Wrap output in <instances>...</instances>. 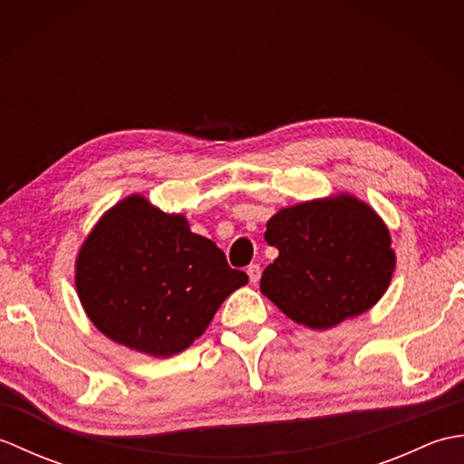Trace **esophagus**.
I'll list each match as a JSON object with an SVG mask.
<instances>
[{
  "label": "esophagus",
  "mask_w": 464,
  "mask_h": 464,
  "mask_svg": "<svg viewBox=\"0 0 464 464\" xmlns=\"http://www.w3.org/2000/svg\"><path fill=\"white\" fill-rule=\"evenodd\" d=\"M247 275H249V281L255 285V283H259V279H261V267L259 265H249L247 267Z\"/></svg>",
  "instance_id": "34e87169"
}]
</instances>
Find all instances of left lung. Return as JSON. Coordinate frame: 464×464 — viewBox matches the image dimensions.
Masks as SVG:
<instances>
[{
  "mask_svg": "<svg viewBox=\"0 0 464 464\" xmlns=\"http://www.w3.org/2000/svg\"><path fill=\"white\" fill-rule=\"evenodd\" d=\"M265 241L279 257L263 271L261 293L313 331L374 307L397 265L389 227L351 193L283 207L267 221Z\"/></svg>",
  "mask_w": 464,
  "mask_h": 464,
  "instance_id": "obj_1",
  "label": "left lung"
}]
</instances>
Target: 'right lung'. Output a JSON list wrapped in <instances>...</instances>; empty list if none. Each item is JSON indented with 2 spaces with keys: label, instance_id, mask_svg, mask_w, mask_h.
I'll list each match as a JSON object with an SVG mask.
<instances>
[{
  "label": "right lung",
  "instance_id": "1",
  "mask_svg": "<svg viewBox=\"0 0 464 464\" xmlns=\"http://www.w3.org/2000/svg\"><path fill=\"white\" fill-rule=\"evenodd\" d=\"M217 245L133 193L107 209L82 243L75 289L107 339L167 359L191 347L221 303L247 285Z\"/></svg>",
  "mask_w": 464,
  "mask_h": 464
}]
</instances>
